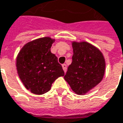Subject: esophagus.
Listing matches in <instances>:
<instances>
[{
    "instance_id": "34e87169",
    "label": "esophagus",
    "mask_w": 123,
    "mask_h": 123,
    "mask_svg": "<svg viewBox=\"0 0 123 123\" xmlns=\"http://www.w3.org/2000/svg\"><path fill=\"white\" fill-rule=\"evenodd\" d=\"M62 69H63L64 72H66V71H67V65L66 64H62Z\"/></svg>"
}]
</instances>
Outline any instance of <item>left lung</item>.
I'll use <instances>...</instances> for the list:
<instances>
[{"instance_id": "left-lung-1", "label": "left lung", "mask_w": 123, "mask_h": 123, "mask_svg": "<svg viewBox=\"0 0 123 123\" xmlns=\"http://www.w3.org/2000/svg\"><path fill=\"white\" fill-rule=\"evenodd\" d=\"M72 47V62L64 79L74 92L82 95L102 80L105 61L98 48L86 42H73Z\"/></svg>"}]
</instances>
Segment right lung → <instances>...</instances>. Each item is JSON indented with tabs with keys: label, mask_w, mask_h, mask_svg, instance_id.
Returning <instances> with one entry per match:
<instances>
[{
	"label": "right lung",
	"mask_w": 123,
	"mask_h": 123,
	"mask_svg": "<svg viewBox=\"0 0 123 123\" xmlns=\"http://www.w3.org/2000/svg\"><path fill=\"white\" fill-rule=\"evenodd\" d=\"M54 40L42 37L27 43L17 58V69L26 89L42 95L51 89L52 83L65 73L58 58L51 52Z\"/></svg>",
	"instance_id": "obj_1"
}]
</instances>
